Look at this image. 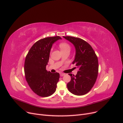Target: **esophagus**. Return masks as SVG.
Wrapping results in <instances>:
<instances>
[{"label": "esophagus", "mask_w": 123, "mask_h": 123, "mask_svg": "<svg viewBox=\"0 0 123 123\" xmlns=\"http://www.w3.org/2000/svg\"><path fill=\"white\" fill-rule=\"evenodd\" d=\"M60 76H63L64 75H65V74L64 73H60Z\"/></svg>", "instance_id": "obj_1"}]
</instances>
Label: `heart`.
<instances>
[{"mask_svg": "<svg viewBox=\"0 0 123 123\" xmlns=\"http://www.w3.org/2000/svg\"><path fill=\"white\" fill-rule=\"evenodd\" d=\"M59 47L61 51L69 50L71 49L70 46L66 43H61L59 44Z\"/></svg>", "mask_w": 123, "mask_h": 123, "instance_id": "obj_1", "label": "heart"}]
</instances>
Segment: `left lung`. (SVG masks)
Masks as SVG:
<instances>
[{"label":"left lung","mask_w":123,"mask_h":123,"mask_svg":"<svg viewBox=\"0 0 123 123\" xmlns=\"http://www.w3.org/2000/svg\"><path fill=\"white\" fill-rule=\"evenodd\" d=\"M63 38L74 46L76 54L72 64L79 69L75 76L69 74L71 78L67 84V88L73 94L84 95L91 90L97 80L98 72L97 56L92 46L84 40L70 36Z\"/></svg>","instance_id":"1"}]
</instances>
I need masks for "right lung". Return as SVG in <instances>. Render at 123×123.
I'll return each mask as SVG.
<instances>
[{"label":"right lung","mask_w":123,"mask_h":123,"mask_svg":"<svg viewBox=\"0 0 123 123\" xmlns=\"http://www.w3.org/2000/svg\"><path fill=\"white\" fill-rule=\"evenodd\" d=\"M61 39L59 36L41 39L31 47L26 55L24 65L25 79L31 89L37 95L47 97L54 93L60 78L59 73L46 70L53 44Z\"/></svg>","instance_id":"add662e5"}]
</instances>
